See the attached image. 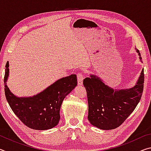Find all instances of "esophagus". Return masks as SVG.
Here are the masks:
<instances>
[{
    "label": "esophagus",
    "instance_id": "obj_1",
    "mask_svg": "<svg viewBox=\"0 0 151 151\" xmlns=\"http://www.w3.org/2000/svg\"><path fill=\"white\" fill-rule=\"evenodd\" d=\"M83 79H84V76H83V74H82V73H78V75H77V80H78V85L79 86L83 85Z\"/></svg>",
    "mask_w": 151,
    "mask_h": 151
}]
</instances>
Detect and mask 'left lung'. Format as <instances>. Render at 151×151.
<instances>
[{"label":"left lung","mask_w":151,"mask_h":151,"mask_svg":"<svg viewBox=\"0 0 151 151\" xmlns=\"http://www.w3.org/2000/svg\"><path fill=\"white\" fill-rule=\"evenodd\" d=\"M135 50L142 62L139 50ZM144 79L143 68L136 85L130 88L113 89L94 75L84 79L88 103V119L91 124L100 129L111 130L123 123L141 99Z\"/></svg>","instance_id":"1"}]
</instances>
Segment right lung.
Masks as SVG:
<instances>
[{"label": "right lung", "mask_w": 151, "mask_h": 151, "mask_svg": "<svg viewBox=\"0 0 151 151\" xmlns=\"http://www.w3.org/2000/svg\"><path fill=\"white\" fill-rule=\"evenodd\" d=\"M9 61L5 66V96L12 111L23 123L35 130L50 129L60 121V109L64 99L77 85L76 75L58 79L44 91L32 96L19 97L12 93L6 82Z\"/></svg>", "instance_id": "obj_1"}]
</instances>
